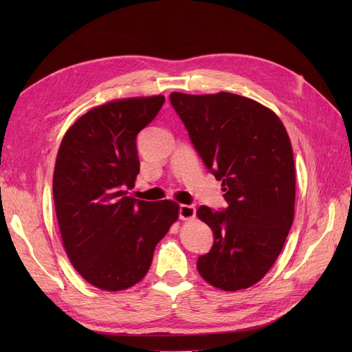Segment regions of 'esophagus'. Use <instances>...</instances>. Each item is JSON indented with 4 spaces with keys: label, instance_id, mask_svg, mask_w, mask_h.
Wrapping results in <instances>:
<instances>
[{
    "label": "esophagus",
    "instance_id": "obj_1",
    "mask_svg": "<svg viewBox=\"0 0 352 352\" xmlns=\"http://www.w3.org/2000/svg\"><path fill=\"white\" fill-rule=\"evenodd\" d=\"M179 217L182 220H189L195 217V207L190 204L179 206Z\"/></svg>",
    "mask_w": 352,
    "mask_h": 352
}]
</instances>
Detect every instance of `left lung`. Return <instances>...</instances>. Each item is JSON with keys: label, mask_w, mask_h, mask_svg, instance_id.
<instances>
[{"label": "left lung", "mask_w": 352, "mask_h": 352, "mask_svg": "<svg viewBox=\"0 0 352 352\" xmlns=\"http://www.w3.org/2000/svg\"><path fill=\"white\" fill-rule=\"evenodd\" d=\"M175 111L206 167L221 182L228 207L201 206L197 216L214 242L201 255L202 279L223 291L264 278L294 221L295 166L280 119L241 95L170 94Z\"/></svg>", "instance_id": "1"}]
</instances>
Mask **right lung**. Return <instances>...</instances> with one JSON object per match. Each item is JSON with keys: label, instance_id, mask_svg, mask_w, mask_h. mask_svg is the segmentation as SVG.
Returning a JSON list of instances; mask_svg holds the SVG:
<instances>
[{"label": "right lung", "instance_id": "1", "mask_svg": "<svg viewBox=\"0 0 352 352\" xmlns=\"http://www.w3.org/2000/svg\"><path fill=\"white\" fill-rule=\"evenodd\" d=\"M163 104L157 95L100 105L60 145L52 194L63 245L82 278L104 291L142 280L155 245L177 220L173 201L126 197L140 173L136 136Z\"/></svg>", "mask_w": 352, "mask_h": 352}]
</instances>
